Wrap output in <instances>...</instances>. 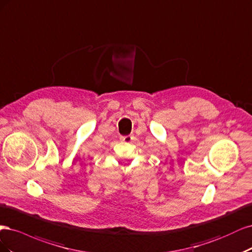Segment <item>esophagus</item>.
I'll list each match as a JSON object with an SVG mask.
<instances>
[{
  "instance_id": "1",
  "label": "esophagus",
  "mask_w": 252,
  "mask_h": 252,
  "mask_svg": "<svg viewBox=\"0 0 252 252\" xmlns=\"http://www.w3.org/2000/svg\"><path fill=\"white\" fill-rule=\"evenodd\" d=\"M121 140L123 141H125V142H132V140H133V137L131 136V135H127V136H124V137H121Z\"/></svg>"
}]
</instances>
